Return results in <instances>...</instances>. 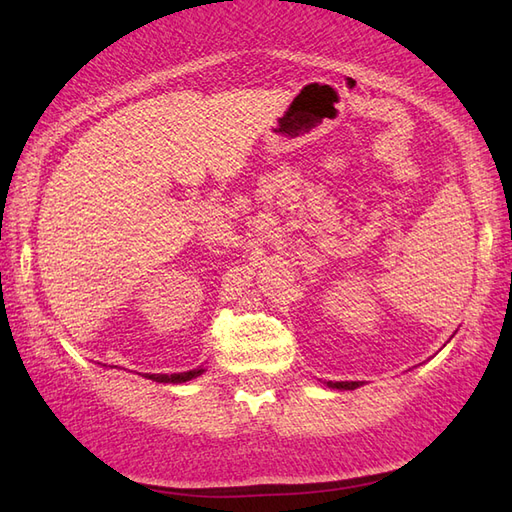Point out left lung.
<instances>
[{
    "mask_svg": "<svg viewBox=\"0 0 512 512\" xmlns=\"http://www.w3.org/2000/svg\"><path fill=\"white\" fill-rule=\"evenodd\" d=\"M331 389H339V391H352V389H356V386H361L359 382H327Z\"/></svg>",
    "mask_w": 512,
    "mask_h": 512,
    "instance_id": "left-lung-1",
    "label": "left lung"
}]
</instances>
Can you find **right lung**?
<instances>
[{"label": "right lung", "mask_w": 512, "mask_h": 512, "mask_svg": "<svg viewBox=\"0 0 512 512\" xmlns=\"http://www.w3.org/2000/svg\"><path fill=\"white\" fill-rule=\"evenodd\" d=\"M205 369H192V371H183V374H145V378L149 380H156V382H173V384H179V382H188L196 376L203 374Z\"/></svg>", "instance_id": "1"}]
</instances>
